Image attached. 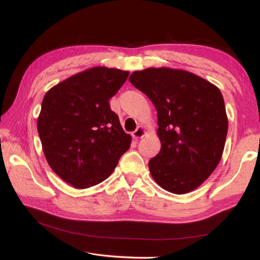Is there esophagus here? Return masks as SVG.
Returning a JSON list of instances; mask_svg holds the SVG:
<instances>
[{
  "mask_svg": "<svg viewBox=\"0 0 260 260\" xmlns=\"http://www.w3.org/2000/svg\"><path fill=\"white\" fill-rule=\"evenodd\" d=\"M145 134H146V129L144 128V127L139 126L133 133V137L135 140H140V139H142V137H144Z\"/></svg>",
  "mask_w": 260,
  "mask_h": 260,
  "instance_id": "1",
  "label": "esophagus"
}]
</instances>
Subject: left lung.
Wrapping results in <instances>:
<instances>
[{"instance_id": "8db88e82", "label": "left lung", "mask_w": 260, "mask_h": 260, "mask_svg": "<svg viewBox=\"0 0 260 260\" xmlns=\"http://www.w3.org/2000/svg\"><path fill=\"white\" fill-rule=\"evenodd\" d=\"M129 81L157 112L161 150L148 162L154 181L175 194L196 190L223 153L228 117L221 91L200 76L167 67L134 71Z\"/></svg>"}]
</instances>
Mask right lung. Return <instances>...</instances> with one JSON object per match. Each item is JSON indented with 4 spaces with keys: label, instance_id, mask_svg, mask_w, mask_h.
Segmentation results:
<instances>
[{
    "label": "right lung",
    "instance_id": "right-lung-1",
    "mask_svg": "<svg viewBox=\"0 0 260 260\" xmlns=\"http://www.w3.org/2000/svg\"><path fill=\"white\" fill-rule=\"evenodd\" d=\"M128 71L92 67L59 82L43 97L37 127L48 164L76 189L99 184L128 150L126 134L108 101Z\"/></svg>",
    "mask_w": 260,
    "mask_h": 260
}]
</instances>
